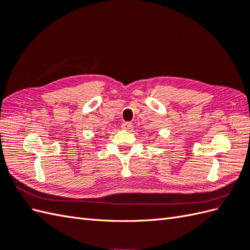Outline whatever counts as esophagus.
I'll return each mask as SVG.
<instances>
[{
	"label": "esophagus",
	"mask_w": 250,
	"mask_h": 250,
	"mask_svg": "<svg viewBox=\"0 0 250 250\" xmlns=\"http://www.w3.org/2000/svg\"><path fill=\"white\" fill-rule=\"evenodd\" d=\"M121 127H123L124 130L127 131V130H130L131 127H132V124L131 123H124L123 125H121Z\"/></svg>",
	"instance_id": "esophagus-1"
}]
</instances>
